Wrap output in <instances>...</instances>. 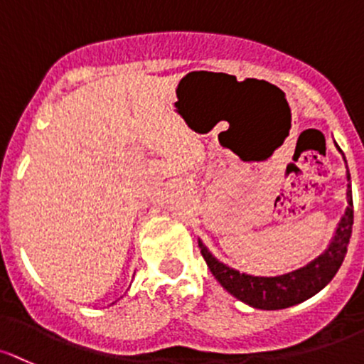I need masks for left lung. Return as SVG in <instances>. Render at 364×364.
Masks as SVG:
<instances>
[{
  "mask_svg": "<svg viewBox=\"0 0 364 364\" xmlns=\"http://www.w3.org/2000/svg\"><path fill=\"white\" fill-rule=\"evenodd\" d=\"M338 148V144H336ZM338 151L342 150L338 148ZM343 155V153H342ZM343 162L347 164L346 156ZM347 209L340 218L336 230L331 237L328 247L317 258L307 263L301 269L293 272L275 275V277H262V275L240 274L239 270L225 265L223 262L213 256V252L205 247V244L198 239L200 252L208 263L216 281L227 289L237 300L244 301L252 309L262 311H279L309 300L314 294L319 293L328 282L335 277L347 255V246L353 235L354 211H353V190H350V174L347 169Z\"/></svg>",
  "mask_w": 364,
  "mask_h": 364,
  "instance_id": "obj_1",
  "label": "left lung"
}]
</instances>
